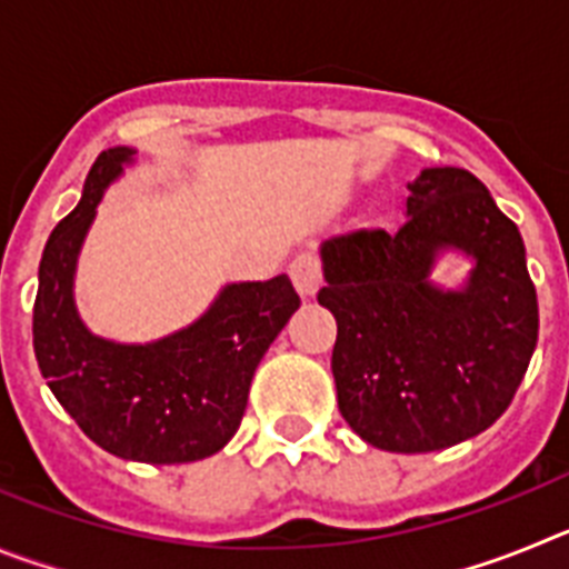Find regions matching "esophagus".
Returning <instances> with one entry per match:
<instances>
[{"mask_svg": "<svg viewBox=\"0 0 569 569\" xmlns=\"http://www.w3.org/2000/svg\"><path fill=\"white\" fill-rule=\"evenodd\" d=\"M290 279H293L299 296L310 299V296L319 293L321 288V261L313 253H301L299 259H293L290 264Z\"/></svg>", "mask_w": 569, "mask_h": 569, "instance_id": "obj_1", "label": "esophagus"}]
</instances>
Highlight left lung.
Returning a JSON list of instances; mask_svg holds the SVG:
<instances>
[{
    "label": "left lung",
    "instance_id": "8db88e82",
    "mask_svg": "<svg viewBox=\"0 0 569 569\" xmlns=\"http://www.w3.org/2000/svg\"><path fill=\"white\" fill-rule=\"evenodd\" d=\"M477 259L468 288L426 281L439 249ZM336 316L333 379L345 421L390 453H433L479 436L510 407L539 341V299L519 228L465 168H427L405 222L321 244Z\"/></svg>",
    "mask_w": 569,
    "mask_h": 569
}]
</instances>
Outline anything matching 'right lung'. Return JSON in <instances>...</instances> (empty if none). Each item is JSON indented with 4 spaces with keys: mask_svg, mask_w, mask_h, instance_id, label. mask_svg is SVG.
<instances>
[{
    "mask_svg": "<svg viewBox=\"0 0 569 569\" xmlns=\"http://www.w3.org/2000/svg\"><path fill=\"white\" fill-rule=\"evenodd\" d=\"M130 153L113 148L97 156L82 202L44 244L33 350L48 387L90 441L119 459L184 465L233 439L256 367L301 301L288 276H276L230 284L196 325L153 345L90 336L73 308V268L102 190Z\"/></svg>",
    "mask_w": 569,
    "mask_h": 569,
    "instance_id": "right-lung-1",
    "label": "right lung"
}]
</instances>
